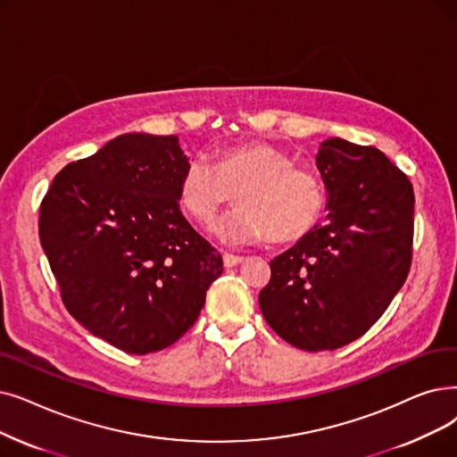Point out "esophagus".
<instances>
[{
	"label": "esophagus",
	"mask_w": 457,
	"mask_h": 457,
	"mask_svg": "<svg viewBox=\"0 0 457 457\" xmlns=\"http://www.w3.org/2000/svg\"><path fill=\"white\" fill-rule=\"evenodd\" d=\"M243 263V257L241 255H235V253H224V265L229 269V267H237Z\"/></svg>",
	"instance_id": "34e87169"
}]
</instances>
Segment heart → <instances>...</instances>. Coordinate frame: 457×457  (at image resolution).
Segmentation results:
<instances>
[{"label": "heart", "mask_w": 457, "mask_h": 457, "mask_svg": "<svg viewBox=\"0 0 457 457\" xmlns=\"http://www.w3.org/2000/svg\"><path fill=\"white\" fill-rule=\"evenodd\" d=\"M239 209L212 228L226 245L299 241L325 209V188L317 177L295 168L291 158L267 144L235 145L216 156L214 166L194 158L179 179V202L192 220L209 224L233 200Z\"/></svg>", "instance_id": "heart-1"}]
</instances>
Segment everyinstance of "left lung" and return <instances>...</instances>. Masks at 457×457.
<instances>
[{"label":"left lung","instance_id":"left-lung-1","mask_svg":"<svg viewBox=\"0 0 457 457\" xmlns=\"http://www.w3.org/2000/svg\"><path fill=\"white\" fill-rule=\"evenodd\" d=\"M327 224L270 262L260 308L270 328L303 351L354 342L385 313L412 255L414 192L377 149L328 137L315 154Z\"/></svg>","mask_w":457,"mask_h":457}]
</instances>
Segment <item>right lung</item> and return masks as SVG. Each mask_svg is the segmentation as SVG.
Returning <instances> with one entry per match:
<instances>
[{
	"mask_svg": "<svg viewBox=\"0 0 457 457\" xmlns=\"http://www.w3.org/2000/svg\"><path fill=\"white\" fill-rule=\"evenodd\" d=\"M187 164L177 136L121 134L67 164L41 204L38 237L63 304L130 354L179 340L224 270L179 209Z\"/></svg>",
	"mask_w": 457,
	"mask_h": 457,
	"instance_id": "add662e5",
	"label": "right lung"
}]
</instances>
